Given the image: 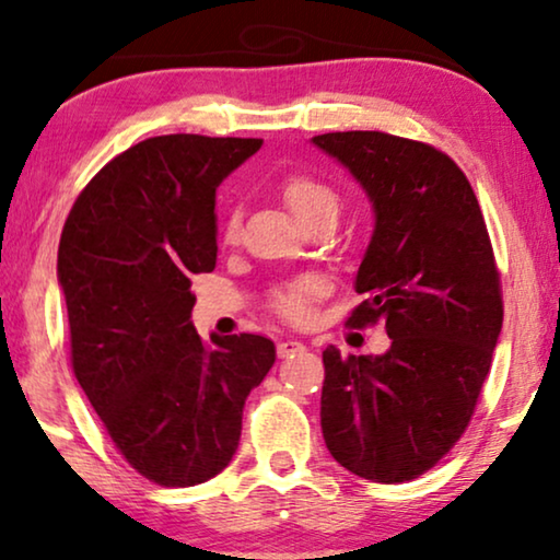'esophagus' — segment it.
<instances>
[{
  "label": "esophagus",
  "mask_w": 560,
  "mask_h": 560,
  "mask_svg": "<svg viewBox=\"0 0 560 560\" xmlns=\"http://www.w3.org/2000/svg\"><path fill=\"white\" fill-rule=\"evenodd\" d=\"M303 351H305V347L298 339H285V341L278 343V357L280 359H290L295 354H303Z\"/></svg>",
  "instance_id": "1"
}]
</instances>
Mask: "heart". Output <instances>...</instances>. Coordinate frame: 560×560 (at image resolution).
<instances>
[{
  "label": "heart",
  "instance_id": "1",
  "mask_svg": "<svg viewBox=\"0 0 560 560\" xmlns=\"http://www.w3.org/2000/svg\"><path fill=\"white\" fill-rule=\"evenodd\" d=\"M282 196L290 209L295 211V217L308 224L311 219H316L324 211H336L339 206V194L331 183H326L318 175L295 171L288 173L282 178ZM226 244H236L242 236V217L240 211H229L224 219V229H221ZM328 290L324 278H298L290 280L285 285L278 288L272 293V308L278 316H282L290 324H305L311 318L313 305L320 295Z\"/></svg>",
  "mask_w": 560,
  "mask_h": 560
}]
</instances>
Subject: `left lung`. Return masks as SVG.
Masks as SVG:
<instances>
[{
	"mask_svg": "<svg viewBox=\"0 0 560 560\" xmlns=\"http://www.w3.org/2000/svg\"><path fill=\"white\" fill-rule=\"evenodd\" d=\"M374 206L349 328L385 324L382 357L324 351L320 428L343 469L397 485L433 469L474 416L502 331V285L479 201L433 144L387 132H328Z\"/></svg>",
	"mask_w": 560,
	"mask_h": 560,
	"instance_id": "left-lung-1",
	"label": "left lung"
}]
</instances>
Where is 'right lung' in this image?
Returning a JSON list of instances; mask_svg holds the SVG:
<instances>
[{
  "label": "right lung",
  "instance_id": "obj_1",
  "mask_svg": "<svg viewBox=\"0 0 560 560\" xmlns=\"http://www.w3.org/2000/svg\"><path fill=\"white\" fill-rule=\"evenodd\" d=\"M255 137L163 135L109 160L75 198L58 247L75 380L114 446L160 487L226 469L247 395L275 364L267 336L190 324L194 275L217 267V188Z\"/></svg>",
  "mask_w": 560,
  "mask_h": 560
}]
</instances>
